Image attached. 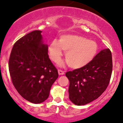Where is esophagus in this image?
Wrapping results in <instances>:
<instances>
[{"mask_svg": "<svg viewBox=\"0 0 123 123\" xmlns=\"http://www.w3.org/2000/svg\"><path fill=\"white\" fill-rule=\"evenodd\" d=\"M58 74H59V75H60L64 74V71L61 70V69H58Z\"/></svg>", "mask_w": 123, "mask_h": 123, "instance_id": "obj_1", "label": "esophagus"}]
</instances>
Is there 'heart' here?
Listing matches in <instances>:
<instances>
[{
	"label": "heart",
	"mask_w": 123,
	"mask_h": 123,
	"mask_svg": "<svg viewBox=\"0 0 123 123\" xmlns=\"http://www.w3.org/2000/svg\"><path fill=\"white\" fill-rule=\"evenodd\" d=\"M52 60L57 62L65 52V58L69 67L74 69L82 68L95 58L98 51L96 42L75 35H65L59 41H53L48 47Z\"/></svg>",
	"instance_id": "1"
}]
</instances>
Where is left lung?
Returning a JSON list of instances; mask_svg holds the SVG:
<instances>
[{"label": "left lung", "mask_w": 123, "mask_h": 123, "mask_svg": "<svg viewBox=\"0 0 123 123\" xmlns=\"http://www.w3.org/2000/svg\"><path fill=\"white\" fill-rule=\"evenodd\" d=\"M112 69L111 52L105 49L86 65L66 72L69 99L75 105H83L98 98L109 84Z\"/></svg>", "instance_id": "left-lung-1"}]
</instances>
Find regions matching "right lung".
I'll return each mask as SVG.
<instances>
[{"label":"right lung","instance_id":"add662e5","mask_svg":"<svg viewBox=\"0 0 123 123\" xmlns=\"http://www.w3.org/2000/svg\"><path fill=\"white\" fill-rule=\"evenodd\" d=\"M41 31H34L18 40L12 49L9 70L13 85L28 101L39 104L48 98L58 70L49 58Z\"/></svg>","mask_w":123,"mask_h":123}]
</instances>
